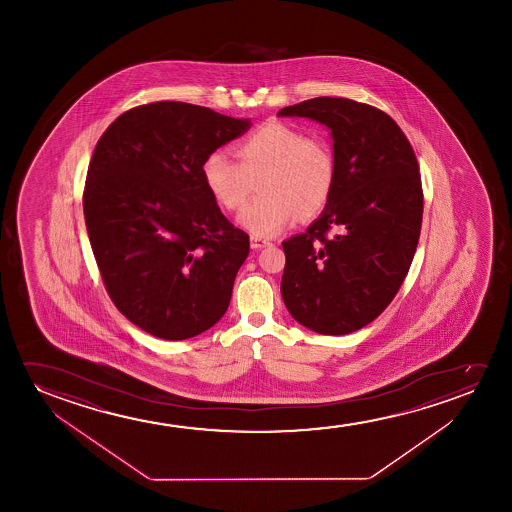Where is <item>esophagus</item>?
<instances>
[{
	"instance_id": "esophagus-1",
	"label": "esophagus",
	"mask_w": 512,
	"mask_h": 512,
	"mask_svg": "<svg viewBox=\"0 0 512 512\" xmlns=\"http://www.w3.org/2000/svg\"><path fill=\"white\" fill-rule=\"evenodd\" d=\"M250 245H252L253 250H260V248H266V246L271 245V241H269V239L252 236V239H250Z\"/></svg>"
}]
</instances>
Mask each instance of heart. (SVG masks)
I'll return each mask as SVG.
<instances>
[{
    "label": "heart",
    "instance_id": "obj_1",
    "mask_svg": "<svg viewBox=\"0 0 512 512\" xmlns=\"http://www.w3.org/2000/svg\"><path fill=\"white\" fill-rule=\"evenodd\" d=\"M238 161L211 152L201 176L211 197L225 210L241 208L259 180L253 203L238 215V224L257 238L280 234L295 218L322 213L336 185V157L327 141L306 138L281 122H266L234 147Z\"/></svg>",
    "mask_w": 512,
    "mask_h": 512
}]
</instances>
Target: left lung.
<instances>
[{
    "instance_id": "left-lung-1",
    "label": "left lung",
    "mask_w": 512,
    "mask_h": 512,
    "mask_svg": "<svg viewBox=\"0 0 512 512\" xmlns=\"http://www.w3.org/2000/svg\"><path fill=\"white\" fill-rule=\"evenodd\" d=\"M278 117L323 124L336 157L322 215L283 241L281 297L306 329L344 336L385 311L411 267L423 218L418 161L390 115L353 99H308Z\"/></svg>"
}]
</instances>
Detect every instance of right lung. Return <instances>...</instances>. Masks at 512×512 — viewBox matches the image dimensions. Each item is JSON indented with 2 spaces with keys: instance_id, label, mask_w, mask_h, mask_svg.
Returning a JSON list of instances; mask_svg holds the SVG:
<instances>
[{
  "instance_id": "right-lung-1",
  "label": "right lung",
  "mask_w": 512,
  "mask_h": 512,
  "mask_svg": "<svg viewBox=\"0 0 512 512\" xmlns=\"http://www.w3.org/2000/svg\"><path fill=\"white\" fill-rule=\"evenodd\" d=\"M250 126L159 101L122 113L94 148L84 190L92 252L113 304L152 336L189 339L229 308L250 239L218 208L201 164Z\"/></svg>"
}]
</instances>
